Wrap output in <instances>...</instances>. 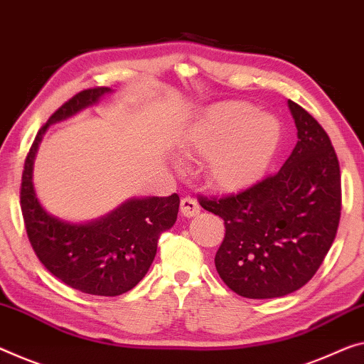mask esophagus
I'll return each mask as SVG.
<instances>
[{
  "label": "esophagus",
  "instance_id": "esophagus-1",
  "mask_svg": "<svg viewBox=\"0 0 364 364\" xmlns=\"http://www.w3.org/2000/svg\"><path fill=\"white\" fill-rule=\"evenodd\" d=\"M181 211L183 216L192 218V216L200 213V205L197 203V200L192 197H183L181 200Z\"/></svg>",
  "mask_w": 364,
  "mask_h": 364
}]
</instances>
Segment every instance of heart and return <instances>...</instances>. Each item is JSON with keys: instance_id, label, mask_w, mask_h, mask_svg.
I'll use <instances>...</instances> for the list:
<instances>
[{"instance_id": "obj_1", "label": "heart", "mask_w": 364, "mask_h": 364, "mask_svg": "<svg viewBox=\"0 0 364 364\" xmlns=\"http://www.w3.org/2000/svg\"><path fill=\"white\" fill-rule=\"evenodd\" d=\"M282 143L275 117L259 114L252 104H216L190 128L182 143L188 158L208 159L205 174L215 188L237 192L260 181Z\"/></svg>"}]
</instances>
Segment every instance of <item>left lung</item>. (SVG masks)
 I'll return each mask as SVG.
<instances>
[{
  "label": "left lung",
  "mask_w": 364,
  "mask_h": 364,
  "mask_svg": "<svg viewBox=\"0 0 364 364\" xmlns=\"http://www.w3.org/2000/svg\"><path fill=\"white\" fill-rule=\"evenodd\" d=\"M298 143L277 174L225 197L198 195L225 221L215 255L223 282L249 299L296 291L316 275L331 249L342 211L337 154L309 112L288 100Z\"/></svg>",
  "instance_id": "1"
}]
</instances>
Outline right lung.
<instances>
[{
	"instance_id": "add662e5",
	"label": "right lung",
	"mask_w": 364,
	"mask_h": 364,
	"mask_svg": "<svg viewBox=\"0 0 364 364\" xmlns=\"http://www.w3.org/2000/svg\"><path fill=\"white\" fill-rule=\"evenodd\" d=\"M109 87L77 92L53 112L27 153L21 181V210L27 237L42 265L65 284L94 296H119L141 282L153 264L161 232L178 213L177 193L130 200L87 225H70L50 216L32 186V164L47 127L96 104Z\"/></svg>"
}]
</instances>
